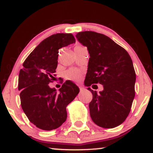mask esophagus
<instances>
[{
    "label": "esophagus",
    "instance_id": "esophagus-1",
    "mask_svg": "<svg viewBox=\"0 0 153 153\" xmlns=\"http://www.w3.org/2000/svg\"><path fill=\"white\" fill-rule=\"evenodd\" d=\"M79 91H80L81 92L84 90V88L82 87V86H79Z\"/></svg>",
    "mask_w": 153,
    "mask_h": 153
}]
</instances>
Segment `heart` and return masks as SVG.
Instances as JSON below:
<instances>
[{
	"label": "heart",
	"mask_w": 153,
	"mask_h": 153,
	"mask_svg": "<svg viewBox=\"0 0 153 153\" xmlns=\"http://www.w3.org/2000/svg\"><path fill=\"white\" fill-rule=\"evenodd\" d=\"M81 46H77L76 47H79ZM67 79H71L73 81H79L81 78V73L79 70L76 69H72L69 71H68L66 74Z\"/></svg>",
	"instance_id": "b5f03b06"
}]
</instances>
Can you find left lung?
<instances>
[{
  "label": "left lung",
  "instance_id": "1",
  "mask_svg": "<svg viewBox=\"0 0 153 153\" xmlns=\"http://www.w3.org/2000/svg\"><path fill=\"white\" fill-rule=\"evenodd\" d=\"M76 37L87 47L90 56L84 85H103L99 93L88 87L93 94L89 103L91 119L105 128L119 126L128 115L135 97L136 74L131 56L104 34L86 31Z\"/></svg>",
  "mask_w": 153,
  "mask_h": 153
}]
</instances>
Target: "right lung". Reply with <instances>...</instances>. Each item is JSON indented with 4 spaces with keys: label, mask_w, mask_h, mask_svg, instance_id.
I'll list each match as a JSON object with an SVG mask.
<instances>
[{
    "label": "right lung",
    "mask_w": 153,
    "mask_h": 153,
    "mask_svg": "<svg viewBox=\"0 0 153 153\" xmlns=\"http://www.w3.org/2000/svg\"><path fill=\"white\" fill-rule=\"evenodd\" d=\"M75 42L71 33L49 36L29 55L20 71L18 90L22 108L29 120L42 130L60 127L67 120V105L79 92L78 86L71 81H66L58 92L49 86L58 66V50Z\"/></svg>",
    "instance_id": "1"
}]
</instances>
